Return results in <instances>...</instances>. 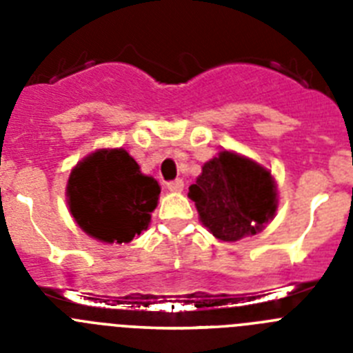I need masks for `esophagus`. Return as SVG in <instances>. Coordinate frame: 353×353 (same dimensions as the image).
Wrapping results in <instances>:
<instances>
[{
  "mask_svg": "<svg viewBox=\"0 0 353 353\" xmlns=\"http://www.w3.org/2000/svg\"><path fill=\"white\" fill-rule=\"evenodd\" d=\"M168 189L171 192H182L183 191V182L182 180H173V182L168 183Z\"/></svg>",
  "mask_w": 353,
  "mask_h": 353,
  "instance_id": "obj_1",
  "label": "esophagus"
}]
</instances>
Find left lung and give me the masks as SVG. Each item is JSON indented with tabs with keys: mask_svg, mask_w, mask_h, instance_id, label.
<instances>
[{
	"mask_svg": "<svg viewBox=\"0 0 353 353\" xmlns=\"http://www.w3.org/2000/svg\"><path fill=\"white\" fill-rule=\"evenodd\" d=\"M187 196L194 201L201 224L223 242L256 235L277 210L272 173L232 150L205 162Z\"/></svg>",
	"mask_w": 353,
	"mask_h": 353,
	"instance_id": "1",
	"label": "left lung"
}]
</instances>
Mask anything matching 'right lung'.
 Wrapping results in <instances>:
<instances>
[{
  "label": "right lung",
  "mask_w": 353,
  "mask_h": 353,
  "mask_svg": "<svg viewBox=\"0 0 353 353\" xmlns=\"http://www.w3.org/2000/svg\"><path fill=\"white\" fill-rule=\"evenodd\" d=\"M161 194L123 148H99L72 168L67 205L77 226L105 244H127L148 228Z\"/></svg>",
  "instance_id": "right-lung-1"
}]
</instances>
